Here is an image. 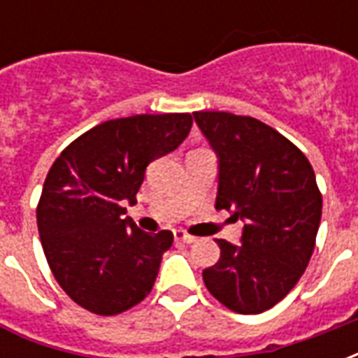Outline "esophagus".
Instances as JSON below:
<instances>
[{
  "instance_id": "esophagus-1",
  "label": "esophagus",
  "mask_w": 358,
  "mask_h": 358,
  "mask_svg": "<svg viewBox=\"0 0 358 358\" xmlns=\"http://www.w3.org/2000/svg\"><path fill=\"white\" fill-rule=\"evenodd\" d=\"M174 238H176V241H182V243H187V245L197 240L195 236H189V234L184 232V230H174Z\"/></svg>"
}]
</instances>
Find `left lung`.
Masks as SVG:
<instances>
[{"instance_id": "8db88e82", "label": "left lung", "mask_w": 358, "mask_h": 358, "mask_svg": "<svg viewBox=\"0 0 358 358\" xmlns=\"http://www.w3.org/2000/svg\"><path fill=\"white\" fill-rule=\"evenodd\" d=\"M218 163V210L243 222L234 245L217 240L220 259L203 270L213 297L240 315H259L292 292L315 251L322 195L308 159L253 117L194 113Z\"/></svg>"}]
</instances>
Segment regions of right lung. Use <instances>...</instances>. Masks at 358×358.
Returning <instances> with one entry per match:
<instances>
[{
    "label": "right lung",
    "mask_w": 358,
    "mask_h": 358,
    "mask_svg": "<svg viewBox=\"0 0 358 358\" xmlns=\"http://www.w3.org/2000/svg\"><path fill=\"white\" fill-rule=\"evenodd\" d=\"M192 115H136L95 126L57 157L38 203V232L53 276L90 313L118 315L151 292L174 236L124 217L149 163L192 130Z\"/></svg>",
    "instance_id": "right-lung-1"
}]
</instances>
